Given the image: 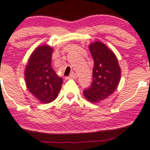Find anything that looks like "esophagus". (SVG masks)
I'll list each match as a JSON object with an SVG mask.
<instances>
[{
	"mask_svg": "<svg viewBox=\"0 0 150 150\" xmlns=\"http://www.w3.org/2000/svg\"><path fill=\"white\" fill-rule=\"evenodd\" d=\"M75 78H77L76 73H75V72H72V73L70 74V76H69L68 78H67V79H75Z\"/></svg>",
	"mask_w": 150,
	"mask_h": 150,
	"instance_id": "34e87169",
	"label": "esophagus"
}]
</instances>
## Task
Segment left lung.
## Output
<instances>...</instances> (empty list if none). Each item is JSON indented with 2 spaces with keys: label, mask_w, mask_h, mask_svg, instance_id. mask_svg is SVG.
I'll list each match as a JSON object with an SVG mask.
<instances>
[{
  "label": "left lung",
  "mask_w": 150,
  "mask_h": 150,
  "mask_svg": "<svg viewBox=\"0 0 150 150\" xmlns=\"http://www.w3.org/2000/svg\"><path fill=\"white\" fill-rule=\"evenodd\" d=\"M89 50L94 61L93 82L83 95L88 101L98 103L115 92L120 82L121 68L116 56L104 43L93 42Z\"/></svg>",
  "instance_id": "8db88e82"
}]
</instances>
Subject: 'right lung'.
<instances>
[{
    "mask_svg": "<svg viewBox=\"0 0 150 150\" xmlns=\"http://www.w3.org/2000/svg\"><path fill=\"white\" fill-rule=\"evenodd\" d=\"M54 49L48 45L37 47L30 55L24 71L28 90L38 100L49 103L55 100L62 84L51 66Z\"/></svg>",
    "mask_w": 150,
    "mask_h": 150,
    "instance_id": "obj_1",
    "label": "right lung"
}]
</instances>
